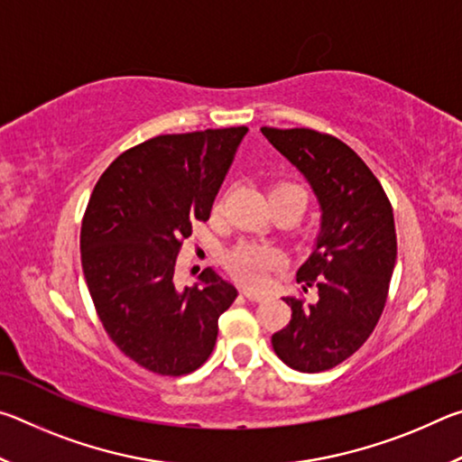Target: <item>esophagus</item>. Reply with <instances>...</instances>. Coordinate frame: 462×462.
I'll return each mask as SVG.
<instances>
[{
	"mask_svg": "<svg viewBox=\"0 0 462 462\" xmlns=\"http://www.w3.org/2000/svg\"><path fill=\"white\" fill-rule=\"evenodd\" d=\"M242 293H245L250 301H263L264 297H267V295L261 293V291H250V289H245V291H242Z\"/></svg>",
	"mask_w": 462,
	"mask_h": 462,
	"instance_id": "1",
	"label": "esophagus"
}]
</instances>
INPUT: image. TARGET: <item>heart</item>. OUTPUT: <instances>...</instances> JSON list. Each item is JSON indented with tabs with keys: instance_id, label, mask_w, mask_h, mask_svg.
Instances as JSON below:
<instances>
[{
	"instance_id": "obj_1",
	"label": "heart",
	"mask_w": 462,
	"mask_h": 462,
	"mask_svg": "<svg viewBox=\"0 0 462 462\" xmlns=\"http://www.w3.org/2000/svg\"><path fill=\"white\" fill-rule=\"evenodd\" d=\"M224 198L226 193H222L217 198L214 212H222L224 208ZM271 198H295L303 203L306 208V191H303L301 185L297 183H277L273 187ZM226 269L230 271V275L240 281L242 285L246 287H263L267 283V279L273 271L281 267V254L275 248L264 246V245H254V242H240V245L234 246L232 250L226 253Z\"/></svg>"
}]
</instances>
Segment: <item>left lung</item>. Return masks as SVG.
<instances>
[{
  "mask_svg": "<svg viewBox=\"0 0 462 462\" xmlns=\"http://www.w3.org/2000/svg\"><path fill=\"white\" fill-rule=\"evenodd\" d=\"M261 132L301 171L322 209L314 253L297 271L303 291L318 287V300L285 297L291 319L273 334V350L300 373L328 371L363 346L385 308L397 256L393 208L342 140L310 128Z\"/></svg>",
  "mask_w": 462,
  "mask_h": 462,
  "instance_id": "left-lung-1",
  "label": "left lung"
}]
</instances>
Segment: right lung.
Instances as JSON below:
<instances>
[{
    "label": "right lung",
    "mask_w": 462,
    "mask_h": 462,
    "mask_svg": "<svg viewBox=\"0 0 462 462\" xmlns=\"http://www.w3.org/2000/svg\"><path fill=\"white\" fill-rule=\"evenodd\" d=\"M246 126L162 134L122 152L93 189L81 264L112 342L156 374L193 373L216 346L217 318L236 287L216 271L175 287L177 256L195 220H209Z\"/></svg>",
    "instance_id": "1"
}]
</instances>
